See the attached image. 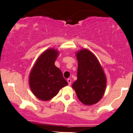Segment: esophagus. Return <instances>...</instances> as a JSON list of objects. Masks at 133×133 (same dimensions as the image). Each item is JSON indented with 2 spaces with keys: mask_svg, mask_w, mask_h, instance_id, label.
I'll list each match as a JSON object with an SVG mask.
<instances>
[{
  "mask_svg": "<svg viewBox=\"0 0 133 133\" xmlns=\"http://www.w3.org/2000/svg\"><path fill=\"white\" fill-rule=\"evenodd\" d=\"M67 82H68V85H71V79L68 78V79H67Z\"/></svg>",
  "mask_w": 133,
  "mask_h": 133,
  "instance_id": "obj_1",
  "label": "esophagus"
}]
</instances>
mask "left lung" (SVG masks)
Masks as SVG:
<instances>
[{
  "mask_svg": "<svg viewBox=\"0 0 133 133\" xmlns=\"http://www.w3.org/2000/svg\"><path fill=\"white\" fill-rule=\"evenodd\" d=\"M77 79L72 85L81 102L85 105L97 103L104 95L106 77L96 56L87 49L76 52Z\"/></svg>",
  "mask_w": 133,
  "mask_h": 133,
  "instance_id": "left-lung-1",
  "label": "left lung"
}]
</instances>
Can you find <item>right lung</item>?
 Wrapping results in <instances>:
<instances>
[{
  "label": "right lung",
  "mask_w": 133,
  "mask_h": 133,
  "mask_svg": "<svg viewBox=\"0 0 133 133\" xmlns=\"http://www.w3.org/2000/svg\"><path fill=\"white\" fill-rule=\"evenodd\" d=\"M58 56L57 50L47 49L37 58L29 75L31 90L41 100H50L68 85L61 70L54 65Z\"/></svg>",
  "instance_id": "obj_1"
}]
</instances>
